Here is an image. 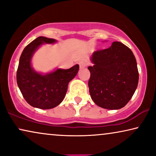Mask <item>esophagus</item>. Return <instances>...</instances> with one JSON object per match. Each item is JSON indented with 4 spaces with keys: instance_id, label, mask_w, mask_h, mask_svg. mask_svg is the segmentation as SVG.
<instances>
[{
    "instance_id": "obj_1",
    "label": "esophagus",
    "mask_w": 156,
    "mask_h": 156,
    "mask_svg": "<svg viewBox=\"0 0 156 156\" xmlns=\"http://www.w3.org/2000/svg\"><path fill=\"white\" fill-rule=\"evenodd\" d=\"M78 63L80 68H84L87 66V62L86 61H80Z\"/></svg>"
}]
</instances>
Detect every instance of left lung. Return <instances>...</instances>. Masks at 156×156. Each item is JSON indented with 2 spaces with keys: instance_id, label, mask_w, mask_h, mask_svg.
Segmentation results:
<instances>
[{
  "instance_id": "left-lung-1",
  "label": "left lung",
  "mask_w": 156,
  "mask_h": 156,
  "mask_svg": "<svg viewBox=\"0 0 156 156\" xmlns=\"http://www.w3.org/2000/svg\"><path fill=\"white\" fill-rule=\"evenodd\" d=\"M88 80L94 103L103 108L120 109L131 99L138 83L136 58L123 43L113 42L108 48L98 50L91 57Z\"/></svg>"
}]
</instances>
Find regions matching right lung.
Wrapping results in <instances>:
<instances>
[{"mask_svg": "<svg viewBox=\"0 0 156 156\" xmlns=\"http://www.w3.org/2000/svg\"><path fill=\"white\" fill-rule=\"evenodd\" d=\"M55 42L53 38L40 36L29 43L20 55L16 80L23 96L33 107L51 109L58 105L65 98L68 83L79 70L77 64L69 69H57L51 73L41 75L31 68V58L36 49L44 43Z\"/></svg>", "mask_w": 156, "mask_h": 156, "instance_id": "add662e5", "label": "right lung"}]
</instances>
